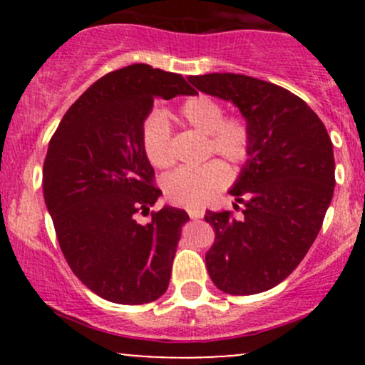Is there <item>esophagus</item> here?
I'll list each match as a JSON object with an SVG mask.
<instances>
[{"label":"esophagus","instance_id":"34e87169","mask_svg":"<svg viewBox=\"0 0 365 365\" xmlns=\"http://www.w3.org/2000/svg\"><path fill=\"white\" fill-rule=\"evenodd\" d=\"M187 212H188V216L192 217V220H199V217L204 216V209L202 207H188Z\"/></svg>","mask_w":365,"mask_h":365}]
</instances>
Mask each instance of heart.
Instances as JSON below:
<instances>
[{
	"label": "heart",
	"mask_w": 365,
	"mask_h": 365,
	"mask_svg": "<svg viewBox=\"0 0 365 365\" xmlns=\"http://www.w3.org/2000/svg\"><path fill=\"white\" fill-rule=\"evenodd\" d=\"M180 116L188 127L207 135V153L217 154L232 165H242L252 153V130L242 116H226L223 103L207 94L188 98L180 106ZM142 149L154 168L173 165L171 128L161 111H153L142 121ZM230 180V171L221 161H209L195 168L171 171L163 178V192L171 204L199 207L206 204Z\"/></svg>",
	"instance_id": "obj_1"
}]
</instances>
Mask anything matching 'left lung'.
I'll return each mask as SVG.
<instances>
[{
  "mask_svg": "<svg viewBox=\"0 0 365 365\" xmlns=\"http://www.w3.org/2000/svg\"><path fill=\"white\" fill-rule=\"evenodd\" d=\"M188 81L232 101L252 130V153L230 190L240 215L204 216L216 232L209 276L230 295L266 292L299 266L319 233L334 190L333 144L319 116L276 83L240 73Z\"/></svg>",
  "mask_w": 365,
  "mask_h": 365,
  "instance_id": "1",
  "label": "left lung"
}]
</instances>
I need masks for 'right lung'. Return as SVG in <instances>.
Segmentation results:
<instances>
[{
  "label": "right lung",
  "instance_id": "1",
  "mask_svg": "<svg viewBox=\"0 0 365 365\" xmlns=\"http://www.w3.org/2000/svg\"><path fill=\"white\" fill-rule=\"evenodd\" d=\"M178 73L144 63L104 75L63 116L44 159V200L70 269L104 300H158L190 217L183 209L150 211L161 190L142 149V121L154 99L190 94Z\"/></svg>",
  "mask_w": 365,
  "mask_h": 365
}]
</instances>
